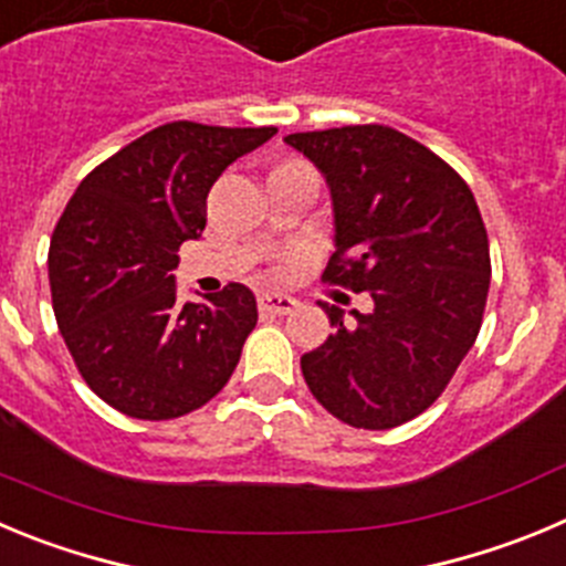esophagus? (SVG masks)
Masks as SVG:
<instances>
[{"instance_id": "obj_1", "label": "esophagus", "mask_w": 566, "mask_h": 566, "mask_svg": "<svg viewBox=\"0 0 566 566\" xmlns=\"http://www.w3.org/2000/svg\"><path fill=\"white\" fill-rule=\"evenodd\" d=\"M298 307V301L293 295H282V293H262L259 295V310L262 313H273V315H287Z\"/></svg>"}]
</instances>
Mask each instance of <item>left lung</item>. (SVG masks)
<instances>
[{"mask_svg":"<svg viewBox=\"0 0 566 566\" xmlns=\"http://www.w3.org/2000/svg\"><path fill=\"white\" fill-rule=\"evenodd\" d=\"M329 187L335 253L324 279L368 293L371 313L321 301L335 326L301 357L335 419L390 430L450 385L483 321L489 237L472 189L450 164L385 125L284 136Z\"/></svg>","mask_w":566,"mask_h":566,"instance_id":"obj_1","label":"left lung"}]
</instances>
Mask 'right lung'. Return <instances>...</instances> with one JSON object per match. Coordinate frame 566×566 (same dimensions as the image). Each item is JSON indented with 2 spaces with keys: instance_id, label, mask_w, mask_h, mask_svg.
<instances>
[{
  "instance_id": "1",
  "label": "right lung",
  "mask_w": 566,
  "mask_h": 566,
  "mask_svg": "<svg viewBox=\"0 0 566 566\" xmlns=\"http://www.w3.org/2000/svg\"><path fill=\"white\" fill-rule=\"evenodd\" d=\"M276 128L170 123L88 172L50 245L52 310L88 388L130 419L203 408L234 374L256 298L229 284L178 301V248L206 229L211 184Z\"/></svg>"
}]
</instances>
